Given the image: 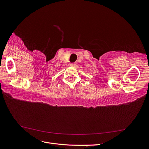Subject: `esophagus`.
<instances>
[{"instance_id": "esophagus-1", "label": "esophagus", "mask_w": 149, "mask_h": 149, "mask_svg": "<svg viewBox=\"0 0 149 149\" xmlns=\"http://www.w3.org/2000/svg\"><path fill=\"white\" fill-rule=\"evenodd\" d=\"M75 65H76V64L74 63H71V66H75Z\"/></svg>"}]
</instances>
